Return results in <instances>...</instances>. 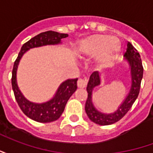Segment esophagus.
I'll use <instances>...</instances> for the list:
<instances>
[{
	"instance_id": "obj_1",
	"label": "esophagus",
	"mask_w": 153,
	"mask_h": 153,
	"mask_svg": "<svg viewBox=\"0 0 153 153\" xmlns=\"http://www.w3.org/2000/svg\"><path fill=\"white\" fill-rule=\"evenodd\" d=\"M77 84H78V87L79 88H84L87 86V80L79 79L78 80V83Z\"/></svg>"
}]
</instances>
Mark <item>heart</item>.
Here are the masks:
<instances>
[{"instance_id":"1","label":"heart","mask_w":153,"mask_h":153,"mask_svg":"<svg viewBox=\"0 0 153 153\" xmlns=\"http://www.w3.org/2000/svg\"><path fill=\"white\" fill-rule=\"evenodd\" d=\"M121 42L118 38L107 34H93L83 38L78 44L76 54L81 58L96 56L101 67L111 65L118 58Z\"/></svg>"}]
</instances>
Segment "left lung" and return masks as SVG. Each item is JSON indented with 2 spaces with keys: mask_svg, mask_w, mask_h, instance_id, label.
Returning <instances> with one entry per match:
<instances>
[{
  "mask_svg": "<svg viewBox=\"0 0 153 153\" xmlns=\"http://www.w3.org/2000/svg\"><path fill=\"white\" fill-rule=\"evenodd\" d=\"M124 57L128 64V70L131 77V87L127 96L125 97L124 101L114 112H101L94 106L93 102V91L95 88L101 84L102 78L101 74H99L97 71L93 72L90 76L87 86L88 98L85 103V111L90 120L97 125H109L119 121L129 111L135 100L138 97L143 74V68L140 55L134 46L130 42H128L126 52L124 55Z\"/></svg>",
  "mask_w": 153,
  "mask_h": 153,
  "instance_id": "left-lung-1",
  "label": "left lung"
}]
</instances>
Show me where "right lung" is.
Masks as SVG:
<instances>
[{"label":"right lung","instance_id":"1","mask_svg":"<svg viewBox=\"0 0 153 153\" xmlns=\"http://www.w3.org/2000/svg\"><path fill=\"white\" fill-rule=\"evenodd\" d=\"M68 37L66 33H60L54 31L41 33L34 38H31L21 47L17 59L15 61L12 70V88L15 93V99L22 111L28 116L40 123H49L56 120L63 113L68 100L77 89V80L67 79L60 83L52 98L42 103L33 102L25 97L19 90L17 83V69L24 54L32 48L59 45L61 44V39Z\"/></svg>","mask_w":153,"mask_h":153}]
</instances>
